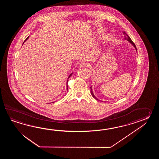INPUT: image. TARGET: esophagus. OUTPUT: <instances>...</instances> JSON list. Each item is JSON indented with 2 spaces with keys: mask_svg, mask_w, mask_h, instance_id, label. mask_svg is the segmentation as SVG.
Here are the masks:
<instances>
[{
  "mask_svg": "<svg viewBox=\"0 0 159 159\" xmlns=\"http://www.w3.org/2000/svg\"><path fill=\"white\" fill-rule=\"evenodd\" d=\"M89 66V65L88 63H85V62H82L80 64V68H87Z\"/></svg>",
  "mask_w": 159,
  "mask_h": 159,
  "instance_id": "obj_1",
  "label": "esophagus"
}]
</instances>
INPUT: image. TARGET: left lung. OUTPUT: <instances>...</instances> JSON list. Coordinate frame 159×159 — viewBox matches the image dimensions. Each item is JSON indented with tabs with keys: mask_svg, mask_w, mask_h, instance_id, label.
<instances>
[{
	"mask_svg": "<svg viewBox=\"0 0 159 159\" xmlns=\"http://www.w3.org/2000/svg\"><path fill=\"white\" fill-rule=\"evenodd\" d=\"M123 34H125V40H127L129 41V43H131V44H132L133 45H134V47L135 48V49H136V50L137 51V49H136V45H135V44L134 43V42L132 41V40H131V38L130 37H129V36H128V34H126V33H125V32L124 31L123 32ZM91 95L94 97V98H95V99H96L97 100H98V99L97 98H96L94 96V94L93 93V91H92V90H91ZM98 101H99V100H98Z\"/></svg>",
	"mask_w": 159,
	"mask_h": 159,
	"instance_id": "8db88e82",
	"label": "left lung"
}]
</instances>
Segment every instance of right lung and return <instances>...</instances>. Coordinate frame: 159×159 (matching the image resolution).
Masks as SVG:
<instances>
[{"instance_id":"obj_1","label":"right lung","mask_w":159,"mask_h":159,"mask_svg":"<svg viewBox=\"0 0 159 159\" xmlns=\"http://www.w3.org/2000/svg\"><path fill=\"white\" fill-rule=\"evenodd\" d=\"M28 37H27V39H25V41H24V42H25V41L27 40V39H28ZM24 43H23V44H24ZM71 75H72V73H71V75H69V77H68V78H70V76H71ZM67 82H68V81H67ZM66 88H67V90H68V83H67V84H66Z\"/></svg>"}]
</instances>
